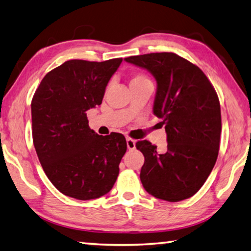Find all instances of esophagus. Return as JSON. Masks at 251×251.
<instances>
[{
  "label": "esophagus",
  "mask_w": 251,
  "mask_h": 251,
  "mask_svg": "<svg viewBox=\"0 0 251 251\" xmlns=\"http://www.w3.org/2000/svg\"><path fill=\"white\" fill-rule=\"evenodd\" d=\"M126 146L130 151L134 150L135 149V140L131 139V138H126Z\"/></svg>",
  "instance_id": "1"
}]
</instances>
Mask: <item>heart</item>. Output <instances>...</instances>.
<instances>
[{"mask_svg": "<svg viewBox=\"0 0 251 251\" xmlns=\"http://www.w3.org/2000/svg\"><path fill=\"white\" fill-rule=\"evenodd\" d=\"M150 79L148 78V76L142 73H135L131 76L130 79V86L131 85H135V84H140V83H143V82H148Z\"/></svg>", "mask_w": 251, "mask_h": 251, "instance_id": "b5f03b06", "label": "heart"}]
</instances>
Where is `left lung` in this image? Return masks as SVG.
<instances>
[{
	"mask_svg": "<svg viewBox=\"0 0 251 251\" xmlns=\"http://www.w3.org/2000/svg\"><path fill=\"white\" fill-rule=\"evenodd\" d=\"M125 60L153 74L157 82L153 111L167 133L162 154L149 141L136 142L145 159L141 182L157 199H188L200 190L219 155L222 118L213 85L200 68L173 52Z\"/></svg>",
	"mask_w": 251,
	"mask_h": 251,
	"instance_id": "1",
	"label": "left lung"
}]
</instances>
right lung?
I'll use <instances>...</instances> for the list:
<instances>
[{"instance_id":"add662e5","label":"right lung","mask_w":251,"mask_h":251,"mask_svg":"<svg viewBox=\"0 0 251 251\" xmlns=\"http://www.w3.org/2000/svg\"><path fill=\"white\" fill-rule=\"evenodd\" d=\"M122 58L103 62L69 60L42 78L31 100L32 141L52 184L77 200H92L111 190L126 151V138L98 135L86 111L102 101Z\"/></svg>"}]
</instances>
